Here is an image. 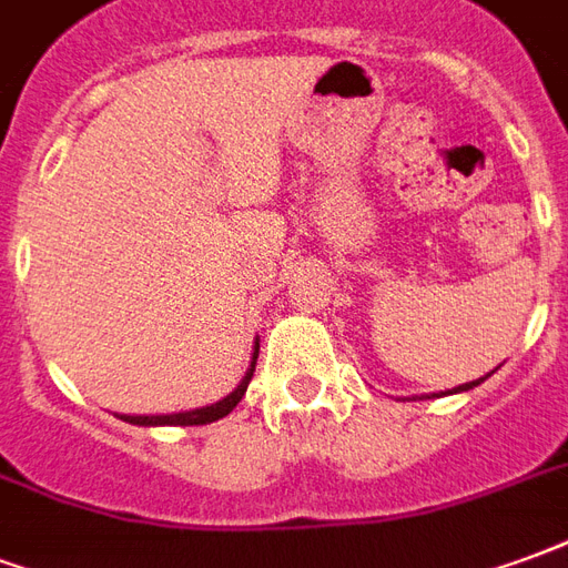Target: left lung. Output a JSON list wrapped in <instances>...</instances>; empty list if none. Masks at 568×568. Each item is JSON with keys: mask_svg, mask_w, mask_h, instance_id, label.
I'll use <instances>...</instances> for the list:
<instances>
[{"mask_svg": "<svg viewBox=\"0 0 568 568\" xmlns=\"http://www.w3.org/2000/svg\"><path fill=\"white\" fill-rule=\"evenodd\" d=\"M484 378H478V381H469V384H459V387H454V393L457 390H471V387H478V384H481Z\"/></svg>", "mask_w": 568, "mask_h": 568, "instance_id": "8db88e82", "label": "left lung"}]
</instances>
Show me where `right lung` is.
<instances>
[{"label":"right lung","mask_w":568,"mask_h":568,"mask_svg":"<svg viewBox=\"0 0 568 568\" xmlns=\"http://www.w3.org/2000/svg\"><path fill=\"white\" fill-rule=\"evenodd\" d=\"M256 354H260V345L254 347V363H251V369L244 375V381L235 387L226 399L214 405H205V408H196V412H178V415H139V417H126L123 420H130V424H139V426H202V424H211V420H221L233 412L235 405L242 403L244 390H247V384H251V375H254V366H256Z\"/></svg>","instance_id":"right-lung-1"}]
</instances>
